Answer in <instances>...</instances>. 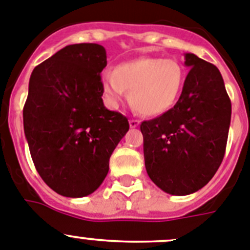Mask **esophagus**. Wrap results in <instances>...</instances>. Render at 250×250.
<instances>
[{
    "label": "esophagus",
    "instance_id": "34e87169",
    "mask_svg": "<svg viewBox=\"0 0 250 250\" xmlns=\"http://www.w3.org/2000/svg\"><path fill=\"white\" fill-rule=\"evenodd\" d=\"M139 121L138 120H130L129 121V125H130V128H136V127H138L139 125Z\"/></svg>",
    "mask_w": 250,
    "mask_h": 250
}]
</instances>
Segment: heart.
Returning a JSON list of instances; mask_svg holds the SVG:
<instances>
[{
	"instance_id": "obj_1",
	"label": "heart",
	"mask_w": 250,
	"mask_h": 250,
	"mask_svg": "<svg viewBox=\"0 0 250 250\" xmlns=\"http://www.w3.org/2000/svg\"><path fill=\"white\" fill-rule=\"evenodd\" d=\"M185 83L179 62L160 58H141L123 62L101 76L104 97L116 106L129 91L130 104L144 116H159L178 101Z\"/></svg>"
}]
</instances>
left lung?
<instances>
[{"label": "left lung", "mask_w": 250, "mask_h": 250, "mask_svg": "<svg viewBox=\"0 0 250 250\" xmlns=\"http://www.w3.org/2000/svg\"><path fill=\"white\" fill-rule=\"evenodd\" d=\"M190 69L172 108L141 125L146 169L167 193L190 195L204 188L225 157L232 104L220 70L186 53Z\"/></svg>", "instance_id": "1"}]
</instances>
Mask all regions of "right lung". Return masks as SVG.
Listing matches in <instances>:
<instances>
[{
	"label": "right lung",
	"instance_id": "1",
	"mask_svg": "<svg viewBox=\"0 0 250 250\" xmlns=\"http://www.w3.org/2000/svg\"><path fill=\"white\" fill-rule=\"evenodd\" d=\"M106 50L66 45L34 67L23 108L30 155L44 183L66 197L96 191L109 158L129 129L127 118L102 101Z\"/></svg>",
	"mask_w": 250,
	"mask_h": 250
}]
</instances>
